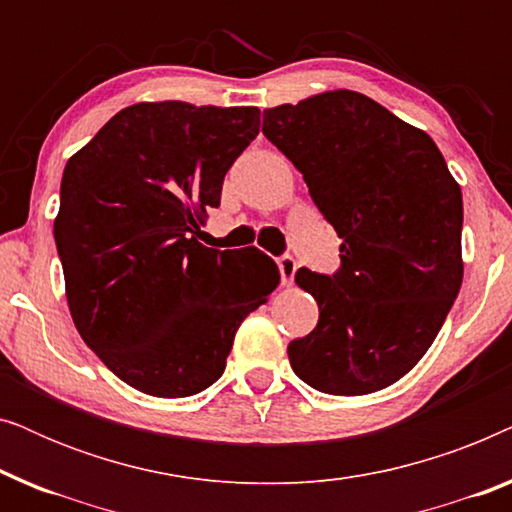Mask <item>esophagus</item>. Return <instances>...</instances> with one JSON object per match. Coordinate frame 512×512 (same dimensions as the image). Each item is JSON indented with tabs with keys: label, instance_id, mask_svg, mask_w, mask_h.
<instances>
[{
	"label": "esophagus",
	"instance_id": "1",
	"mask_svg": "<svg viewBox=\"0 0 512 512\" xmlns=\"http://www.w3.org/2000/svg\"><path fill=\"white\" fill-rule=\"evenodd\" d=\"M277 268H279V275H282V282L284 284H291L293 282V275H296L298 265H296V258L284 254L277 258Z\"/></svg>",
	"mask_w": 512,
	"mask_h": 512
}]
</instances>
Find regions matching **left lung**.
I'll list each match as a JSON object with an SVG mask.
<instances>
[{"label": "left lung", "instance_id": "obj_1", "mask_svg": "<svg viewBox=\"0 0 512 512\" xmlns=\"http://www.w3.org/2000/svg\"><path fill=\"white\" fill-rule=\"evenodd\" d=\"M263 135L342 237L338 272H296L319 321L289 345L293 373L333 396L389 387L426 354L461 289V188L424 130L354 90L265 109Z\"/></svg>", "mask_w": 512, "mask_h": 512}]
</instances>
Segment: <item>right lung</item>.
Instances as JSON below:
<instances>
[{
  "label": "right lung",
  "mask_w": 512,
  "mask_h": 512,
  "mask_svg": "<svg viewBox=\"0 0 512 512\" xmlns=\"http://www.w3.org/2000/svg\"><path fill=\"white\" fill-rule=\"evenodd\" d=\"M256 107L139 102L67 160L55 247L81 338L125 384L184 398L226 370L237 328L279 284L256 247L198 242Z\"/></svg>",
  "instance_id": "add662e5"
}]
</instances>
